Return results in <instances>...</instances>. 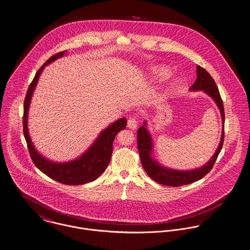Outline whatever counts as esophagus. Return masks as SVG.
<instances>
[{"label":"esophagus","mask_w":250,"mask_h":250,"mask_svg":"<svg viewBox=\"0 0 250 250\" xmlns=\"http://www.w3.org/2000/svg\"><path fill=\"white\" fill-rule=\"evenodd\" d=\"M137 120H136V116L135 115H132L129 117L128 119V127L131 129V130H134L137 127Z\"/></svg>","instance_id":"obj_1"}]
</instances>
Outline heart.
Segmentation results:
<instances>
[{"label": "heart", "instance_id": "b5f03b06", "mask_svg": "<svg viewBox=\"0 0 250 250\" xmlns=\"http://www.w3.org/2000/svg\"><path fill=\"white\" fill-rule=\"evenodd\" d=\"M152 73H153V77L155 80L164 81L165 79H167L168 77L171 76L172 71L170 68H167L165 66H158V67L153 68Z\"/></svg>", "mask_w": 250, "mask_h": 250}]
</instances>
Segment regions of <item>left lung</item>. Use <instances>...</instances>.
Wrapping results in <instances>:
<instances>
[{"label":"left lung","mask_w":250,"mask_h":250,"mask_svg":"<svg viewBox=\"0 0 250 250\" xmlns=\"http://www.w3.org/2000/svg\"><path fill=\"white\" fill-rule=\"evenodd\" d=\"M191 91H203L208 95H210L214 101L216 102L217 106L219 107L221 114H222V120H223V132L222 137L219 144V147L212 157L205 166L190 170V171H178V170H172L165 168L163 166H160L159 163L153 159L151 157L152 150H153V142L152 137L150 136L148 130L146 129V123H143V126L138 128L137 131V148L138 153L141 160V164L147 173V175L153 179L156 182H159L160 184L167 185V186H182L185 184H190L192 182H197L201 179H203L205 175H207L211 169L213 168V165L215 164L217 158L223 148L224 140H225V109H224V103L220 94L219 89L212 78V76L205 70V68L201 66L197 67V79L195 83L190 87Z\"/></svg>","instance_id":"1"}]
</instances>
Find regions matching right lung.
<instances>
[{
  "label": "right lung",
  "mask_w": 250,
  "mask_h": 250,
  "mask_svg": "<svg viewBox=\"0 0 250 250\" xmlns=\"http://www.w3.org/2000/svg\"><path fill=\"white\" fill-rule=\"evenodd\" d=\"M67 51H61L51 56L45 64L38 69L32 82L30 83L23 102V136L25 138L30 158L36 167L50 179L68 184L79 185L96 180L109 165L113 153V142L118 132L124 130L127 126L125 117L119 118L96 138L91 148L81 157L66 163H56L42 157L34 148L27 130V113L33 91L38 82L39 76L46 65L63 56Z\"/></svg>",
  "instance_id": "1"
}]
</instances>
